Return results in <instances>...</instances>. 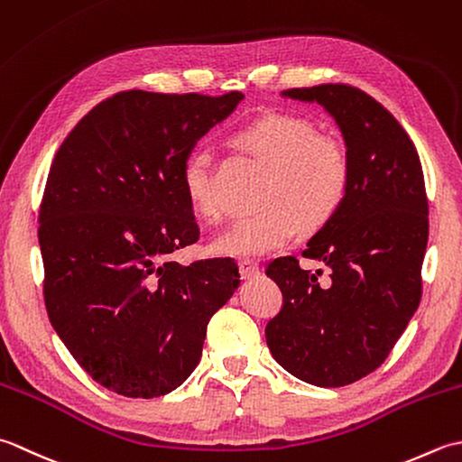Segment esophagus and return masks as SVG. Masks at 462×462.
<instances>
[{"mask_svg": "<svg viewBox=\"0 0 462 462\" xmlns=\"http://www.w3.org/2000/svg\"><path fill=\"white\" fill-rule=\"evenodd\" d=\"M239 273H241V279L255 277V275H259V263L253 259H243V261H239Z\"/></svg>", "mask_w": 462, "mask_h": 462, "instance_id": "34e87169", "label": "esophagus"}]
</instances>
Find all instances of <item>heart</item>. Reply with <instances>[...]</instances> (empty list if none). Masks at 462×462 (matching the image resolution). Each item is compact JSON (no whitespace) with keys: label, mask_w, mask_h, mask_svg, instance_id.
<instances>
[{"label":"heart","mask_w":462,"mask_h":462,"mask_svg":"<svg viewBox=\"0 0 462 462\" xmlns=\"http://www.w3.org/2000/svg\"><path fill=\"white\" fill-rule=\"evenodd\" d=\"M235 141L269 165V173L259 193L261 209L217 235L211 243L215 253L267 255L293 239L299 227L313 233L341 209L351 187V155L341 141L317 135L310 121L291 113H265L241 127ZM181 183L195 213L203 219L219 217L209 149L195 147L185 157Z\"/></svg>","instance_id":"obj_1"}]
</instances>
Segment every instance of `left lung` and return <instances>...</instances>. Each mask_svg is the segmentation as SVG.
Masks as SVG:
<instances>
[{"instance_id":"obj_1","label":"left lung","mask_w":462,"mask_h":462,"mask_svg":"<svg viewBox=\"0 0 462 462\" xmlns=\"http://www.w3.org/2000/svg\"><path fill=\"white\" fill-rule=\"evenodd\" d=\"M317 101L341 127L351 155V187L335 217L303 257L331 269L327 285L293 255L265 269L283 307L265 327L275 361L317 387H345L387 359L422 293L429 201L420 159L393 113L345 83L287 89Z\"/></svg>"}]
</instances>
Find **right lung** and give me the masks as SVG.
<instances>
[{
	"label": "right lung",
	"mask_w": 462,
	"mask_h": 462,
	"mask_svg": "<svg viewBox=\"0 0 462 462\" xmlns=\"http://www.w3.org/2000/svg\"><path fill=\"white\" fill-rule=\"evenodd\" d=\"M243 93L119 91L65 137L40 207L50 321L93 381L131 399L175 391L239 287L231 257L179 265L199 239L185 157Z\"/></svg>",
	"instance_id": "right-lung-1"
}]
</instances>
